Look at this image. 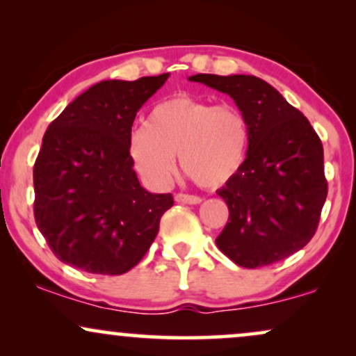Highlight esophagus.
Segmentation results:
<instances>
[{
  "label": "esophagus",
  "instance_id": "esophagus-1",
  "mask_svg": "<svg viewBox=\"0 0 356 356\" xmlns=\"http://www.w3.org/2000/svg\"><path fill=\"white\" fill-rule=\"evenodd\" d=\"M175 202H181V204H201L202 199L197 197V195L175 194Z\"/></svg>",
  "mask_w": 356,
  "mask_h": 356
}]
</instances>
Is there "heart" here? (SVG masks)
I'll list each match as a JSON object with an SVG mask.
<instances>
[{
	"instance_id": "1",
	"label": "heart",
	"mask_w": 356,
	"mask_h": 356,
	"mask_svg": "<svg viewBox=\"0 0 356 356\" xmlns=\"http://www.w3.org/2000/svg\"><path fill=\"white\" fill-rule=\"evenodd\" d=\"M248 118L238 107L179 95L157 104L147 124L129 137V154L138 174L165 186L182 169L207 189L224 186L241 172L249 150Z\"/></svg>"
}]
</instances>
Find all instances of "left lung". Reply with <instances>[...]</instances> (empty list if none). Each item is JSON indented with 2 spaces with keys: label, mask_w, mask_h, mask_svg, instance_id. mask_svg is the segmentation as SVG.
<instances>
[{
  "label": "left lung",
  "mask_w": 356,
  "mask_h": 356,
  "mask_svg": "<svg viewBox=\"0 0 356 356\" xmlns=\"http://www.w3.org/2000/svg\"><path fill=\"white\" fill-rule=\"evenodd\" d=\"M189 80L227 93L251 134L244 167L218 191L229 220L216 244L249 269L286 259L312 241L328 194L320 137L300 110L257 76L197 73Z\"/></svg>",
  "instance_id": "left-lung-1"
}]
</instances>
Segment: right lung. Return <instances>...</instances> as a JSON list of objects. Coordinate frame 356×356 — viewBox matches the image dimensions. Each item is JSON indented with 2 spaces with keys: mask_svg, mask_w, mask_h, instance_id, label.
<instances>
[{
  "mask_svg": "<svg viewBox=\"0 0 356 356\" xmlns=\"http://www.w3.org/2000/svg\"><path fill=\"white\" fill-rule=\"evenodd\" d=\"M167 79L95 83L44 132L33 169L35 220L65 264L124 275L154 243L174 197L140 186L129 137L137 112Z\"/></svg>",
  "mask_w": 356,
  "mask_h": 356,
  "instance_id": "right-lung-1",
  "label": "right lung"
}]
</instances>
